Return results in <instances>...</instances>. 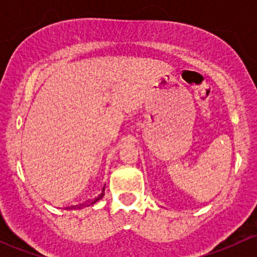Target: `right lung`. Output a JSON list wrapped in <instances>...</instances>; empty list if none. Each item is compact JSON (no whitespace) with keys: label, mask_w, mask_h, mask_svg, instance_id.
<instances>
[{"label":"right lung","mask_w":257,"mask_h":257,"mask_svg":"<svg viewBox=\"0 0 257 257\" xmlns=\"http://www.w3.org/2000/svg\"><path fill=\"white\" fill-rule=\"evenodd\" d=\"M103 195H104V188H103V189H102V191H100V193H99V194H98V196H97V198H95V199H94V200H93V201H90V204H89V205H94V204H95V203H97V201H99V200H100V199H102V198H103Z\"/></svg>","instance_id":"add662e5"}]
</instances>
